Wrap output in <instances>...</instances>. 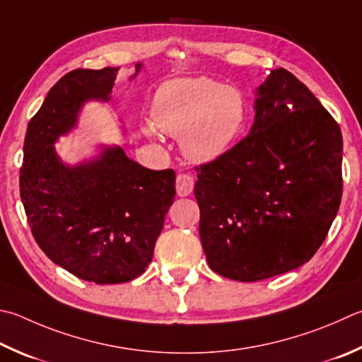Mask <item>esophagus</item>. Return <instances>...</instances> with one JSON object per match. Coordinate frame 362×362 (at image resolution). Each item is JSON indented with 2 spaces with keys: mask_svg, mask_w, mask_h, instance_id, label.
<instances>
[{
  "mask_svg": "<svg viewBox=\"0 0 362 362\" xmlns=\"http://www.w3.org/2000/svg\"><path fill=\"white\" fill-rule=\"evenodd\" d=\"M175 188H177V194H179V196H188L194 188V179L192 175L185 174V173L177 174Z\"/></svg>",
  "mask_w": 362,
  "mask_h": 362,
  "instance_id": "34e87169",
  "label": "esophagus"
}]
</instances>
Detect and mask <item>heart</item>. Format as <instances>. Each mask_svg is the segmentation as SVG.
<instances>
[{
  "label": "heart",
  "mask_w": 362,
  "mask_h": 362,
  "mask_svg": "<svg viewBox=\"0 0 362 362\" xmlns=\"http://www.w3.org/2000/svg\"><path fill=\"white\" fill-rule=\"evenodd\" d=\"M245 101L239 90L212 78H174L156 90L152 123H144L148 137L161 133L180 139L183 155L209 163L233 146L245 123Z\"/></svg>",
  "instance_id": "heart-1"
}]
</instances>
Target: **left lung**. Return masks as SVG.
Returning <instances> with one entry per match:
<instances>
[{"label": "left lung", "instance_id": "8db88e82", "mask_svg": "<svg viewBox=\"0 0 362 362\" xmlns=\"http://www.w3.org/2000/svg\"><path fill=\"white\" fill-rule=\"evenodd\" d=\"M247 137L196 168L199 235L210 269L258 281L317 253L341 199L340 127L299 78L271 71Z\"/></svg>", "mask_w": 362, "mask_h": 362}]
</instances>
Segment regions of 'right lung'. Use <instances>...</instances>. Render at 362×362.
Instances as JSON below:
<instances>
[{
    "mask_svg": "<svg viewBox=\"0 0 362 362\" xmlns=\"http://www.w3.org/2000/svg\"><path fill=\"white\" fill-rule=\"evenodd\" d=\"M117 71L74 69L50 88L26 128L21 168V198L37 245L55 264L98 285L146 272L175 196L173 169L144 168L118 146H101L100 155L76 166L57 153L54 144L77 127L83 104L110 100Z\"/></svg>",
    "mask_w": 362,
    "mask_h": 362,
    "instance_id": "1",
    "label": "right lung"
}]
</instances>
